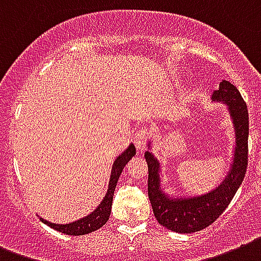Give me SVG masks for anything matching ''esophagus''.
Masks as SVG:
<instances>
[{
  "label": "esophagus",
  "instance_id": "esophagus-1",
  "mask_svg": "<svg viewBox=\"0 0 261 261\" xmlns=\"http://www.w3.org/2000/svg\"><path fill=\"white\" fill-rule=\"evenodd\" d=\"M149 136H151V132H149V129L145 128V126L139 129V130L136 132V135H135L133 141H135V145H136V148L139 149L140 152L141 151H144L145 144H147Z\"/></svg>",
  "mask_w": 261,
  "mask_h": 261
}]
</instances>
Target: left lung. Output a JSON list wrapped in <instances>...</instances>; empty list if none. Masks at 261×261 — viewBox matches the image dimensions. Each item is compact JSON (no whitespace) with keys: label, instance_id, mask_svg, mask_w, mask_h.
Returning a JSON list of instances; mask_svg holds the SVG:
<instances>
[{"label":"left lung","instance_id":"left-lung-1","mask_svg":"<svg viewBox=\"0 0 261 261\" xmlns=\"http://www.w3.org/2000/svg\"><path fill=\"white\" fill-rule=\"evenodd\" d=\"M213 99L229 106V113L236 130V149L227 178L213 192L197 197L171 199L161 189L159 162L151 152L144 153L148 165V197L153 215L159 225L175 233H195L213 225L221 217L236 192L242 184L248 167V135L249 117L237 87L222 80L213 92Z\"/></svg>","mask_w":261,"mask_h":261}]
</instances>
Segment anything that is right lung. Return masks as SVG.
I'll return each instance as SVG.
<instances>
[{"label":"right lung","instance_id":"1","mask_svg":"<svg viewBox=\"0 0 261 261\" xmlns=\"http://www.w3.org/2000/svg\"><path fill=\"white\" fill-rule=\"evenodd\" d=\"M136 155V148L135 145L130 144L128 148L125 149L124 152L121 153L120 156L114 161V165L112 167V175H110V181H109V191L105 196V199L102 200V203L99 204L98 208L95 210L94 213L90 214L88 217L79 219V221L73 222V223H68V225H57V223H51V222L44 221L43 218H40V221L50 226L51 229L57 230L60 233L68 234V236H83V234L92 233L95 230L100 229L110 218V213H112V203L113 196H114V191H116L117 182L120 178L121 173L124 170L125 165L132 159V156Z\"/></svg>","mask_w":261,"mask_h":261}]
</instances>
